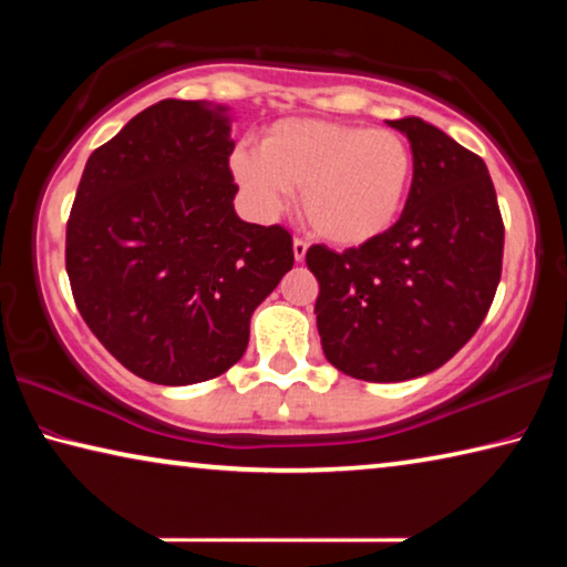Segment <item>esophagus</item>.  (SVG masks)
Returning <instances> with one entry per match:
<instances>
[{
    "mask_svg": "<svg viewBox=\"0 0 567 567\" xmlns=\"http://www.w3.org/2000/svg\"><path fill=\"white\" fill-rule=\"evenodd\" d=\"M292 255H295L297 262L305 260V255H307V243H305V239H300V237L295 239V243H292Z\"/></svg>",
    "mask_w": 567,
    "mask_h": 567,
    "instance_id": "1",
    "label": "esophagus"
}]
</instances>
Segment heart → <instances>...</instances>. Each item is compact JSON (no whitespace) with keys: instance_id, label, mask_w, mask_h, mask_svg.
<instances>
[{"instance_id":"obj_1","label":"heart","mask_w":567,"mask_h":567,"mask_svg":"<svg viewBox=\"0 0 567 567\" xmlns=\"http://www.w3.org/2000/svg\"><path fill=\"white\" fill-rule=\"evenodd\" d=\"M229 167L262 217L280 213L287 189H300L305 223L340 247L392 229L415 179L412 150L398 132L305 117L275 122L257 152L237 150Z\"/></svg>"}]
</instances>
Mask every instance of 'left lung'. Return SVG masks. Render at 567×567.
<instances>
[{"label": "left lung", "instance_id": "1", "mask_svg": "<svg viewBox=\"0 0 567 567\" xmlns=\"http://www.w3.org/2000/svg\"><path fill=\"white\" fill-rule=\"evenodd\" d=\"M410 140L415 179L385 235L307 249L318 277L322 352L344 375L412 380L445 364L491 310L503 270V217L485 162L420 117L388 120Z\"/></svg>", "mask_w": 567, "mask_h": 567}]
</instances>
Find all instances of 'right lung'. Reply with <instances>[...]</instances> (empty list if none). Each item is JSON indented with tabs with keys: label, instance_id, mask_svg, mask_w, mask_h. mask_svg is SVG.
Segmentation results:
<instances>
[{
	"label": "right lung",
	"instance_id": "1",
	"mask_svg": "<svg viewBox=\"0 0 567 567\" xmlns=\"http://www.w3.org/2000/svg\"><path fill=\"white\" fill-rule=\"evenodd\" d=\"M225 104L162 100L97 147L66 223L76 310L124 368L195 385L243 358L285 272V227L239 219Z\"/></svg>",
	"mask_w": 567,
	"mask_h": 567
}]
</instances>
